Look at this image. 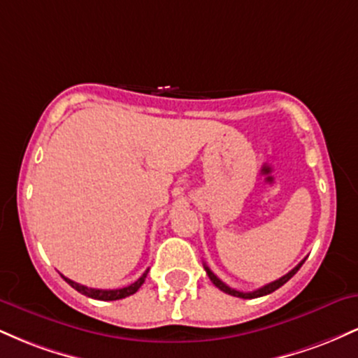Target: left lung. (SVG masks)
<instances>
[{
  "label": "left lung",
  "instance_id": "left-lung-1",
  "mask_svg": "<svg viewBox=\"0 0 358 358\" xmlns=\"http://www.w3.org/2000/svg\"><path fill=\"white\" fill-rule=\"evenodd\" d=\"M306 259H303L301 262H299V264L296 266V268L294 269H291L289 273L287 274H285V276L282 278H279V279H276V281H273V282H269V285H266V286H262V287H259V289H256V291H249V293H242V291H237V289H232V287H229L227 285H225V282H222L219 278L215 276V274L212 273L210 271V268H208L207 264H203V268H205V271H207V274H208V278H210V281L213 282V285H215L217 287H219L220 291H224V293H227V294H231V296H237V298H244V299H252V298H259V296H266V294H269V293H273V291H276L278 287H281L282 285H285V282H287L289 281L291 278L294 276V274L298 273V269L301 268L303 266V262H305Z\"/></svg>",
  "mask_w": 358,
  "mask_h": 358
}]
</instances>
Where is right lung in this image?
<instances>
[{
	"instance_id": "obj_1",
	"label": "right lung",
	"mask_w": 358,
	"mask_h": 358,
	"mask_svg": "<svg viewBox=\"0 0 358 358\" xmlns=\"http://www.w3.org/2000/svg\"><path fill=\"white\" fill-rule=\"evenodd\" d=\"M146 274H148V269L143 273V276L139 278L138 281H134L133 285H129L126 287H121V289H96V287H87L84 285H79V282L72 281V279H69L65 276H62V278H64L65 281H67L69 285L73 287V289H77L79 293L85 294V296L94 298V299H101V301H116V299H122V298L131 296V294L136 293L139 287H141L143 282H145Z\"/></svg>"
}]
</instances>
